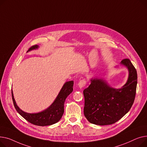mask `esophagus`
Here are the masks:
<instances>
[{"instance_id": "esophagus-1", "label": "esophagus", "mask_w": 147, "mask_h": 147, "mask_svg": "<svg viewBox=\"0 0 147 147\" xmlns=\"http://www.w3.org/2000/svg\"><path fill=\"white\" fill-rule=\"evenodd\" d=\"M85 84H86V81H85V80H81V81L79 82V83L78 84V86L79 88H80V89H82V88L85 87Z\"/></svg>"}]
</instances>
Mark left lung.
Returning <instances> with one entry per match:
<instances>
[{
  "label": "left lung",
  "instance_id": "obj_1",
  "mask_svg": "<svg viewBox=\"0 0 147 147\" xmlns=\"http://www.w3.org/2000/svg\"><path fill=\"white\" fill-rule=\"evenodd\" d=\"M120 65L128 71L127 81L121 88L112 87L105 78L96 76L91 78V84L83 91L84 116L92 124H113L123 117L133 105L137 85L136 70L128 59L122 60Z\"/></svg>",
  "mask_w": 147,
  "mask_h": 147
}]
</instances>
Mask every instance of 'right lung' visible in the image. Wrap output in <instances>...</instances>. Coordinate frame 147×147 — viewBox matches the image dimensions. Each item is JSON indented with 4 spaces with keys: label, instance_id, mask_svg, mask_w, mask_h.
I'll use <instances>...</instances> for the list:
<instances>
[{
    "label": "right lung",
    "instance_id": "right-lung-1",
    "mask_svg": "<svg viewBox=\"0 0 147 147\" xmlns=\"http://www.w3.org/2000/svg\"><path fill=\"white\" fill-rule=\"evenodd\" d=\"M39 48V46H32L27 51L36 50ZM74 81L66 82L62 88L59 92L57 96L48 108L38 113H29L22 110L16 105L13 94L12 90V96L13 105L18 113L30 123L41 126H49L59 122L62 118L64 113V104L67 97L73 91Z\"/></svg>",
    "mask_w": 147,
    "mask_h": 147
}]
</instances>
